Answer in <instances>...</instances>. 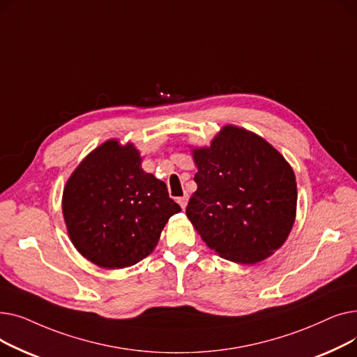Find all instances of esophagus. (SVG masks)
<instances>
[{
	"mask_svg": "<svg viewBox=\"0 0 357 357\" xmlns=\"http://www.w3.org/2000/svg\"><path fill=\"white\" fill-rule=\"evenodd\" d=\"M178 204L181 205L182 210H185L186 204H188V197H181V198H178Z\"/></svg>",
	"mask_w": 357,
	"mask_h": 357,
	"instance_id": "1",
	"label": "esophagus"
}]
</instances>
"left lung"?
<instances>
[{
    "label": "left lung",
    "instance_id": "8db88e82",
    "mask_svg": "<svg viewBox=\"0 0 357 357\" xmlns=\"http://www.w3.org/2000/svg\"><path fill=\"white\" fill-rule=\"evenodd\" d=\"M191 152L198 188L186 217L205 245L241 265L272 256L296 215V181L287 159L264 137L233 124Z\"/></svg>",
    "mask_w": 357,
    "mask_h": 357
}]
</instances>
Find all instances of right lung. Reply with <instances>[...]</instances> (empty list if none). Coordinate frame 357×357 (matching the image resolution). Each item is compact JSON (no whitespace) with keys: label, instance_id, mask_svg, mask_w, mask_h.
<instances>
[{"label":"right lung","instance_id":"1","mask_svg":"<svg viewBox=\"0 0 357 357\" xmlns=\"http://www.w3.org/2000/svg\"><path fill=\"white\" fill-rule=\"evenodd\" d=\"M133 143L109 139L75 167L63 188L68 236L85 259L104 269L136 265L158 246L179 205L163 181L142 169Z\"/></svg>","mask_w":357,"mask_h":357}]
</instances>
